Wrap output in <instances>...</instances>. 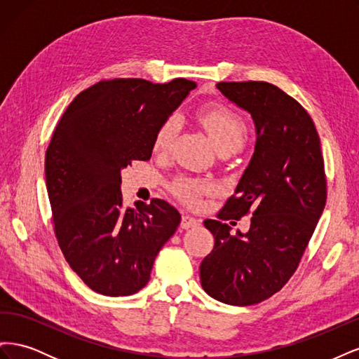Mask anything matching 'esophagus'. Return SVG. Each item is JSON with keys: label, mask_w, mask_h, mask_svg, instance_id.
Returning <instances> with one entry per match:
<instances>
[{"label": "esophagus", "mask_w": 359, "mask_h": 359, "mask_svg": "<svg viewBox=\"0 0 359 359\" xmlns=\"http://www.w3.org/2000/svg\"><path fill=\"white\" fill-rule=\"evenodd\" d=\"M199 223L201 222L198 219H194V217H191V215H182V219H181L182 229H191V227L199 226Z\"/></svg>", "instance_id": "1"}]
</instances>
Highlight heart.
I'll use <instances>...</instances> for the list:
<instances>
[{"instance_id":"1","label":"heart","mask_w":359,"mask_h":359,"mask_svg":"<svg viewBox=\"0 0 359 359\" xmlns=\"http://www.w3.org/2000/svg\"><path fill=\"white\" fill-rule=\"evenodd\" d=\"M198 118L219 151L238 149L244 144V139L247 136V124L244 118L233 109H231L229 106L220 103L205 104L199 111ZM177 130L178 119L175 115L168 116L160 124L153 140V149L156 153H166V151H169L173 139H175ZM203 187V184L198 181L190 178H181L173 182L172 190L181 201L194 203L198 202Z\"/></svg>"}]
</instances>
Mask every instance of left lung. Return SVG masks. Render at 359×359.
I'll return each mask as SVG.
<instances>
[{
	"mask_svg": "<svg viewBox=\"0 0 359 359\" xmlns=\"http://www.w3.org/2000/svg\"><path fill=\"white\" fill-rule=\"evenodd\" d=\"M217 88L252 115L255 154L220 220H205L214 248L201 264V285L229 306H253L295 273L327 203L320 139L311 116L268 82H219ZM253 213L247 234L230 235L223 219Z\"/></svg>",
	"mask_w": 359,
	"mask_h": 359,
	"instance_id": "left-lung-1",
	"label": "left lung"
}]
</instances>
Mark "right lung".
<instances>
[{
	"mask_svg": "<svg viewBox=\"0 0 359 359\" xmlns=\"http://www.w3.org/2000/svg\"><path fill=\"white\" fill-rule=\"evenodd\" d=\"M196 83L100 81L74 97L45 157L53 231L70 268L106 297H127L149 280L180 212L166 201L124 208L121 170L149 160L160 124Z\"/></svg>",
	"mask_w": 359,
	"mask_h": 359,
	"instance_id": "right-lung-1",
	"label": "right lung"
}]
</instances>
